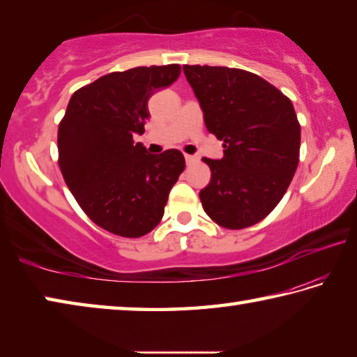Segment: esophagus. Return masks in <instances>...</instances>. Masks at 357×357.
Instances as JSON below:
<instances>
[{"instance_id": "34e87169", "label": "esophagus", "mask_w": 357, "mask_h": 357, "mask_svg": "<svg viewBox=\"0 0 357 357\" xmlns=\"http://www.w3.org/2000/svg\"><path fill=\"white\" fill-rule=\"evenodd\" d=\"M184 157H185L187 164H192V162L197 160V157L195 155H190V154H184Z\"/></svg>"}]
</instances>
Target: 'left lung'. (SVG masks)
Segmentation results:
<instances>
[{"label":"left lung","mask_w":357,"mask_h":357,"mask_svg":"<svg viewBox=\"0 0 357 357\" xmlns=\"http://www.w3.org/2000/svg\"><path fill=\"white\" fill-rule=\"evenodd\" d=\"M209 134L223 142V157L203 162L211 181L200 192L211 220L243 229L271 214L299 164L301 124L280 89L249 70L184 64Z\"/></svg>","instance_id":"8db88e82"}]
</instances>
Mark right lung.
<instances>
[{
    "label": "right lung",
    "instance_id": "add662e5",
    "mask_svg": "<svg viewBox=\"0 0 357 357\" xmlns=\"http://www.w3.org/2000/svg\"><path fill=\"white\" fill-rule=\"evenodd\" d=\"M179 74V64L112 72L77 89L59 121L58 165L66 184L83 213L116 236L153 231L185 168L178 149L154 155L134 142L149 119L151 96Z\"/></svg>",
    "mask_w": 357,
    "mask_h": 357
}]
</instances>
